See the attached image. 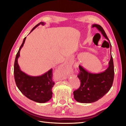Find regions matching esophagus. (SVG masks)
I'll list each match as a JSON object with an SVG mask.
<instances>
[{
	"label": "esophagus",
	"instance_id": "esophagus-1",
	"mask_svg": "<svg viewBox=\"0 0 126 126\" xmlns=\"http://www.w3.org/2000/svg\"><path fill=\"white\" fill-rule=\"evenodd\" d=\"M63 74H70V69L69 68L65 63H63L59 66V70Z\"/></svg>",
	"mask_w": 126,
	"mask_h": 126
}]
</instances>
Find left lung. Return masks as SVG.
Wrapping results in <instances>:
<instances>
[{
    "mask_svg": "<svg viewBox=\"0 0 126 126\" xmlns=\"http://www.w3.org/2000/svg\"><path fill=\"white\" fill-rule=\"evenodd\" d=\"M92 27H96L109 41L111 50V44L102 27L94 24ZM79 68L80 71L77 76L80 81V86L78 89L74 91V98L77 102L86 104L94 102L101 99L111 88L114 79V66L111 54L109 66L104 72L93 74L87 71L80 65Z\"/></svg>",
    "mask_w": 126,
    "mask_h": 126,
    "instance_id": "obj_1",
    "label": "left lung"
}]
</instances>
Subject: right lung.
Returning a JSON list of instances; mask_svg holds the SVG:
<instances>
[{
	"instance_id": "add662e5",
	"label": "right lung",
	"mask_w": 126,
	"mask_h": 126,
	"mask_svg": "<svg viewBox=\"0 0 126 126\" xmlns=\"http://www.w3.org/2000/svg\"><path fill=\"white\" fill-rule=\"evenodd\" d=\"M40 25H44L45 23L40 22L30 32ZM26 38V37L24 39L15 60L14 72L15 82L19 90L29 99L39 103L46 102L52 96V88L55 84L52 79V69L39 76H29L20 70L18 63V59L20 56V51L23 47Z\"/></svg>"
}]
</instances>
